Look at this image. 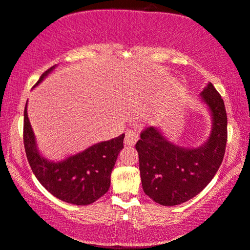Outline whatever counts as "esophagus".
Instances as JSON below:
<instances>
[{"label": "esophagus", "mask_w": 250, "mask_h": 250, "mask_svg": "<svg viewBox=\"0 0 250 250\" xmlns=\"http://www.w3.org/2000/svg\"><path fill=\"white\" fill-rule=\"evenodd\" d=\"M139 140V134L134 131H127L126 132V135H125V146H134L136 141Z\"/></svg>", "instance_id": "esophagus-1"}]
</instances>
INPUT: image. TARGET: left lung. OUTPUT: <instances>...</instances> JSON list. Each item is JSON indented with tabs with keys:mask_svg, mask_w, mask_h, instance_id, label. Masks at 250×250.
Returning a JSON list of instances; mask_svg holds the SVG:
<instances>
[{
	"mask_svg": "<svg viewBox=\"0 0 250 250\" xmlns=\"http://www.w3.org/2000/svg\"><path fill=\"white\" fill-rule=\"evenodd\" d=\"M200 97L211 119L209 135L203 145L177 146L160 127L151 126L141 133L135 146L143 191L163 206H176L196 197L213 180L223 160L228 139L223 99L211 83L204 87Z\"/></svg>",
	"mask_w": 250,
	"mask_h": 250,
	"instance_id": "left-lung-1",
	"label": "left lung"
}]
</instances>
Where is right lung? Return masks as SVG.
<instances>
[{"label":"right lung","instance_id":"1","mask_svg":"<svg viewBox=\"0 0 250 250\" xmlns=\"http://www.w3.org/2000/svg\"><path fill=\"white\" fill-rule=\"evenodd\" d=\"M57 64L43 73L37 85L52 73ZM125 134L88 146L83 151L61 160H50L37 148L30 125L27 104L23 112V145L26 156L36 179L51 194L64 203L85 206L93 204L110 187V175L119 152L124 148Z\"/></svg>","mask_w":250,"mask_h":250}]
</instances>
